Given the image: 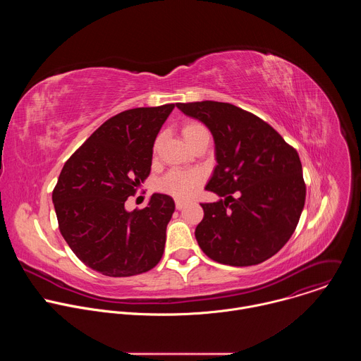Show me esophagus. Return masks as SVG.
<instances>
[{"label":"esophagus","instance_id":"1","mask_svg":"<svg viewBox=\"0 0 361 361\" xmlns=\"http://www.w3.org/2000/svg\"><path fill=\"white\" fill-rule=\"evenodd\" d=\"M185 204H187V202L183 201V200H176V209H177V210H183Z\"/></svg>","mask_w":361,"mask_h":361}]
</instances>
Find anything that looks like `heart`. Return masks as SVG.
I'll use <instances>...</instances> for the list:
<instances>
[{
    "label": "heart",
    "mask_w": 361,
    "mask_h": 361,
    "mask_svg": "<svg viewBox=\"0 0 361 361\" xmlns=\"http://www.w3.org/2000/svg\"><path fill=\"white\" fill-rule=\"evenodd\" d=\"M181 134L184 140L187 141L188 145H191L198 137L209 134L207 128H205L200 121H185L181 127ZM154 148H157V142L154 145ZM202 177L197 171L191 170H180V169H173L167 171L157 183L159 191L169 194L174 198L178 200H185L188 198L201 184Z\"/></svg>",
    "instance_id": "b5f03b06"
}]
</instances>
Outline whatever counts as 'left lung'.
<instances>
[{"label": "left lung", "mask_w": 361, "mask_h": 361, "mask_svg": "<svg viewBox=\"0 0 361 361\" xmlns=\"http://www.w3.org/2000/svg\"><path fill=\"white\" fill-rule=\"evenodd\" d=\"M177 107L207 126L216 141L219 164L205 190L224 198L201 204L198 245L221 264L266 262L290 240L304 207L298 152L264 120L228 102Z\"/></svg>", "instance_id": "1"}]
</instances>
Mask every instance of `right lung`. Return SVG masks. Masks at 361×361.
<instances>
[{
	"mask_svg": "<svg viewBox=\"0 0 361 361\" xmlns=\"http://www.w3.org/2000/svg\"><path fill=\"white\" fill-rule=\"evenodd\" d=\"M174 104L123 111L101 124L66 161L53 190L59 228L78 259L109 277L156 267L174 200L152 194L147 207L124 204L151 171L152 147Z\"/></svg>",
	"mask_w": 361,
	"mask_h": 361,
	"instance_id": "right-lung-1",
	"label": "right lung"
}]
</instances>
